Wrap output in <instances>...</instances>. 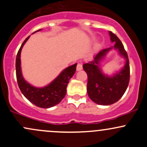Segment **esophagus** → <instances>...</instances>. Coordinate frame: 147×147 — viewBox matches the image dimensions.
Listing matches in <instances>:
<instances>
[{
	"instance_id": "34e87169",
	"label": "esophagus",
	"mask_w": 147,
	"mask_h": 147,
	"mask_svg": "<svg viewBox=\"0 0 147 147\" xmlns=\"http://www.w3.org/2000/svg\"><path fill=\"white\" fill-rule=\"evenodd\" d=\"M82 69V63H78L77 65V71H80Z\"/></svg>"
}]
</instances>
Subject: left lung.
I'll use <instances>...</instances> for the list:
<instances>
[{
    "label": "left lung",
    "instance_id": "8db88e82",
    "mask_svg": "<svg viewBox=\"0 0 147 147\" xmlns=\"http://www.w3.org/2000/svg\"><path fill=\"white\" fill-rule=\"evenodd\" d=\"M113 46L103 49L96 54L94 59L83 65L87 74V94L94 103L102 106H109L115 103L125 92L129 81V64L127 53L118 37L109 32ZM112 49L117 50L125 59L124 66L112 76L104 74L100 68V62Z\"/></svg>",
    "mask_w": 147,
    "mask_h": 147
}]
</instances>
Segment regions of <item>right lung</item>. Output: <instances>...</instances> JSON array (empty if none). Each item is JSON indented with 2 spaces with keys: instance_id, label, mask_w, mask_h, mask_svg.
Here are the masks:
<instances>
[{
  "instance_id": "1",
  "label": "right lung",
  "mask_w": 147,
  "mask_h": 147,
  "mask_svg": "<svg viewBox=\"0 0 147 147\" xmlns=\"http://www.w3.org/2000/svg\"><path fill=\"white\" fill-rule=\"evenodd\" d=\"M38 29L35 32L41 31ZM34 32V33H35ZM33 33V34H34ZM30 36L22 44L16 57V76L18 84L23 95L32 103L38 107L49 109L58 104L66 94V88L69 80L76 71L77 63L66 67L49 84L43 87H36L30 84L23 78L21 68V51Z\"/></svg>"
}]
</instances>
